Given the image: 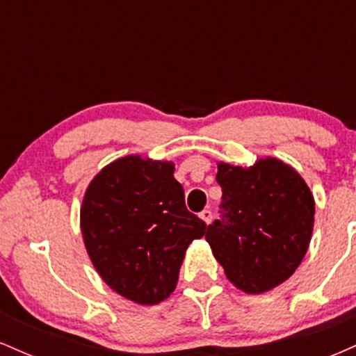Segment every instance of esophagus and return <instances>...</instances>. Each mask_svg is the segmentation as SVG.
Here are the masks:
<instances>
[{
	"instance_id": "1",
	"label": "esophagus",
	"mask_w": 356,
	"mask_h": 356,
	"mask_svg": "<svg viewBox=\"0 0 356 356\" xmlns=\"http://www.w3.org/2000/svg\"><path fill=\"white\" fill-rule=\"evenodd\" d=\"M199 218H201L206 224H211V220H212V212L207 211V209L202 211L201 214H199Z\"/></svg>"
}]
</instances>
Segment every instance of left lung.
Listing matches in <instances>:
<instances>
[{
	"label": "left lung",
	"instance_id": "left-lung-1",
	"mask_svg": "<svg viewBox=\"0 0 356 356\" xmlns=\"http://www.w3.org/2000/svg\"><path fill=\"white\" fill-rule=\"evenodd\" d=\"M220 219L206 241L227 280L248 295L284 283L301 264L314 226V197L305 179L276 157L249 167L218 162Z\"/></svg>",
	"mask_w": 356,
	"mask_h": 356
}]
</instances>
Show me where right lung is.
Listing matches in <instances>:
<instances>
[{
  "mask_svg": "<svg viewBox=\"0 0 356 356\" xmlns=\"http://www.w3.org/2000/svg\"><path fill=\"white\" fill-rule=\"evenodd\" d=\"M172 161L125 155L88 184L80 229L104 283L137 305H159L174 293L184 256L206 224L187 211Z\"/></svg>",
  "mask_w": 356,
  "mask_h": 356,
  "instance_id": "1",
  "label": "right lung"
}]
</instances>
